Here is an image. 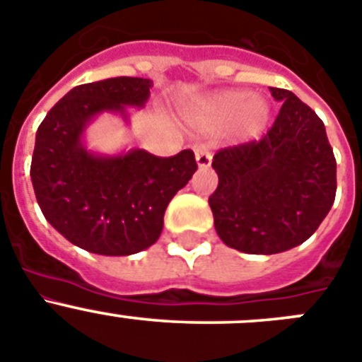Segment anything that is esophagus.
Returning a JSON list of instances; mask_svg holds the SVG:
<instances>
[{"label":"esophagus","mask_w":362,"mask_h":362,"mask_svg":"<svg viewBox=\"0 0 362 362\" xmlns=\"http://www.w3.org/2000/svg\"><path fill=\"white\" fill-rule=\"evenodd\" d=\"M194 158H197L198 168H202V169L209 168L211 160H213L209 149L205 148V146H197V148H194Z\"/></svg>","instance_id":"esophagus-1"}]
</instances>
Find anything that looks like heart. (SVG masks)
I'll return each instance as SVG.
<instances>
[{"instance_id": "obj_1", "label": "heart", "mask_w": 362, "mask_h": 362, "mask_svg": "<svg viewBox=\"0 0 362 362\" xmlns=\"http://www.w3.org/2000/svg\"><path fill=\"white\" fill-rule=\"evenodd\" d=\"M189 120L207 132L230 126L238 139H254L269 124L270 104L243 90H226L200 100L189 113Z\"/></svg>"}]
</instances>
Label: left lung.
<instances>
[{
	"mask_svg": "<svg viewBox=\"0 0 362 362\" xmlns=\"http://www.w3.org/2000/svg\"><path fill=\"white\" fill-rule=\"evenodd\" d=\"M262 141L218 151V187L209 197L214 229L227 247L278 254L315 233L335 200V157L323 120L288 90Z\"/></svg>",
	"mask_w": 362,
	"mask_h": 362,
	"instance_id": "1",
	"label": "left lung"
}]
</instances>
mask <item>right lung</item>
Instances as JSON below:
<instances>
[{
	"mask_svg": "<svg viewBox=\"0 0 362 362\" xmlns=\"http://www.w3.org/2000/svg\"><path fill=\"white\" fill-rule=\"evenodd\" d=\"M153 83L112 77L76 86L35 133L30 178L45 218L68 242L103 256H129L157 242L171 198L198 169L194 153L155 157L144 149L99 155L84 132L100 113L144 108Z\"/></svg>",
	"mask_w": 362,
	"mask_h": 362,
	"instance_id": "add662e5",
	"label": "right lung"
}]
</instances>
